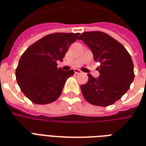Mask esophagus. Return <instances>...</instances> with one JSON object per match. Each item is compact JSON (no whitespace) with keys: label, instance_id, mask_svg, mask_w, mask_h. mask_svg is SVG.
<instances>
[{"label":"esophagus","instance_id":"obj_1","mask_svg":"<svg viewBox=\"0 0 146 146\" xmlns=\"http://www.w3.org/2000/svg\"><path fill=\"white\" fill-rule=\"evenodd\" d=\"M74 72L76 74H80V73H82V71L81 70H78V69H76V70H74Z\"/></svg>","mask_w":146,"mask_h":146}]
</instances>
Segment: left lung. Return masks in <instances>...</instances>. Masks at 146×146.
<instances>
[{
    "label": "left lung",
    "instance_id": "8db88e82",
    "mask_svg": "<svg viewBox=\"0 0 146 146\" xmlns=\"http://www.w3.org/2000/svg\"><path fill=\"white\" fill-rule=\"evenodd\" d=\"M79 40L88 46L94 59L100 64V75L80 86L87 102L98 106L114 104L127 92L135 78L131 57L123 46L109 34L101 31L83 33Z\"/></svg>",
    "mask_w": 146,
    "mask_h": 146
}]
</instances>
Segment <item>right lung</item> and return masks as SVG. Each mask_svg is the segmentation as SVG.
Returning <instances> with one entry per match:
<instances>
[{"instance_id":"1","label":"right lung","mask_w":146,"mask_h":146,"mask_svg":"<svg viewBox=\"0 0 146 146\" xmlns=\"http://www.w3.org/2000/svg\"><path fill=\"white\" fill-rule=\"evenodd\" d=\"M79 35L80 33L48 34L30 45L22 54L15 76L21 91L32 102L49 104L60 96L66 80L74 71L58 69L57 61H62Z\"/></svg>"}]
</instances>
